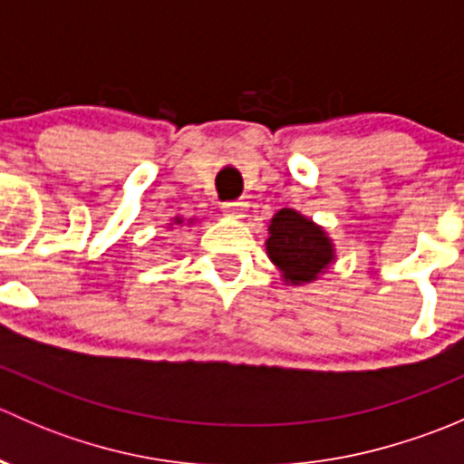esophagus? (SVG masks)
Returning a JSON list of instances; mask_svg holds the SVG:
<instances>
[{
  "label": "esophagus",
  "instance_id": "1",
  "mask_svg": "<svg viewBox=\"0 0 464 464\" xmlns=\"http://www.w3.org/2000/svg\"><path fill=\"white\" fill-rule=\"evenodd\" d=\"M222 210L227 215H231V218H245L246 204L245 202H224Z\"/></svg>",
  "mask_w": 464,
  "mask_h": 464
}]
</instances>
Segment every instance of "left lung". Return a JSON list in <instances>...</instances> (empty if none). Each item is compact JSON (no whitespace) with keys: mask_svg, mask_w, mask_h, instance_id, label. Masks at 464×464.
Masks as SVG:
<instances>
[{"mask_svg":"<svg viewBox=\"0 0 464 464\" xmlns=\"http://www.w3.org/2000/svg\"><path fill=\"white\" fill-rule=\"evenodd\" d=\"M269 233L266 254L289 283H310L332 262V245L323 228L296 210H278Z\"/></svg>","mask_w":464,"mask_h":464,"instance_id":"1","label":"left lung"}]
</instances>
